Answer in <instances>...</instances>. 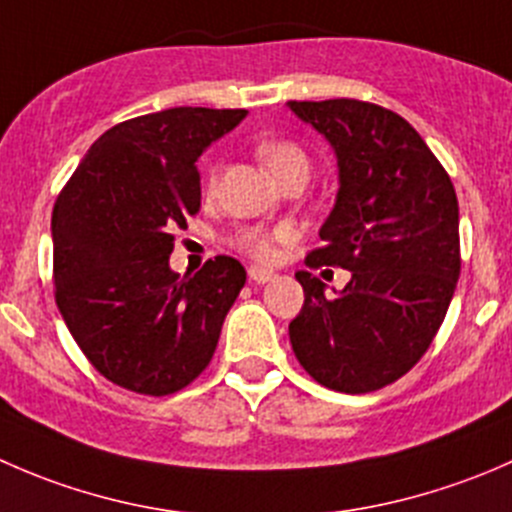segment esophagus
<instances>
[{"mask_svg":"<svg viewBox=\"0 0 512 512\" xmlns=\"http://www.w3.org/2000/svg\"><path fill=\"white\" fill-rule=\"evenodd\" d=\"M247 275H250L252 282H257V285H265V282L275 280V272L267 270V267H260V265H252L250 270H247Z\"/></svg>","mask_w":512,"mask_h":512,"instance_id":"1","label":"esophagus"}]
</instances>
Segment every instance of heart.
I'll use <instances>...</instances> for the list:
<instances>
[{"instance_id": "heart-1", "label": "heart", "mask_w": 512, "mask_h": 512, "mask_svg": "<svg viewBox=\"0 0 512 512\" xmlns=\"http://www.w3.org/2000/svg\"><path fill=\"white\" fill-rule=\"evenodd\" d=\"M257 158L262 160L267 170H270L272 178H282L285 173L292 170H307L309 173V160L304 156V151L299 146L289 141H267L257 146ZM213 183V178H210ZM289 237L287 230H260V227H250V230H242L237 235V245L247 252V255L257 257V260H270L275 255L277 242H285Z\"/></svg>"}]
</instances>
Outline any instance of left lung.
<instances>
[{
    "label": "left lung",
    "instance_id": "8db88e82",
    "mask_svg": "<svg viewBox=\"0 0 512 512\" xmlns=\"http://www.w3.org/2000/svg\"><path fill=\"white\" fill-rule=\"evenodd\" d=\"M337 156L339 190L307 265L352 272L342 292L299 270L304 304L289 322L294 356L314 381L366 394L401 379L431 347L458 275V198L409 121L354 98L289 101Z\"/></svg>",
    "mask_w": 512,
    "mask_h": 512
}]
</instances>
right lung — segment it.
Here are the masks:
<instances>
[{
  "mask_svg": "<svg viewBox=\"0 0 512 512\" xmlns=\"http://www.w3.org/2000/svg\"><path fill=\"white\" fill-rule=\"evenodd\" d=\"M245 116L180 106L118 123L56 200V304L86 359L123 389L173 394L213 359L245 267L218 255L180 277L170 252L200 208L198 158Z\"/></svg>",
  "mask_w": 512,
  "mask_h": 512,
  "instance_id": "right-lung-1",
  "label": "right lung"
}]
</instances>
